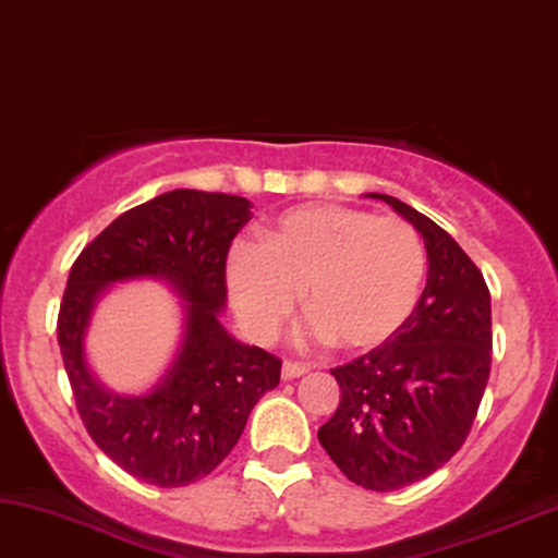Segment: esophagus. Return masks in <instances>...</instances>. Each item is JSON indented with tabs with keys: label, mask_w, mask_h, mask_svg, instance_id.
I'll use <instances>...</instances> for the list:
<instances>
[{
	"label": "esophagus",
	"mask_w": 558,
	"mask_h": 558,
	"mask_svg": "<svg viewBox=\"0 0 558 558\" xmlns=\"http://www.w3.org/2000/svg\"><path fill=\"white\" fill-rule=\"evenodd\" d=\"M308 373V365H299V362H283V369H280V377H283V380H295V377H301V375H306Z\"/></svg>",
	"instance_id": "34e87169"
}]
</instances>
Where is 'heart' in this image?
I'll return each mask as SVG.
<instances>
[{"label": "heart", "instance_id": "heart-1", "mask_svg": "<svg viewBox=\"0 0 558 558\" xmlns=\"http://www.w3.org/2000/svg\"><path fill=\"white\" fill-rule=\"evenodd\" d=\"M426 250L405 221L341 204H306L259 229V247L227 255V291L242 324L270 339L303 291L308 333L344 352L388 341L413 314Z\"/></svg>", "mask_w": 558, "mask_h": 558}]
</instances>
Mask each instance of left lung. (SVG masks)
Listing matches in <instances>:
<instances>
[{"label": "left lung", "instance_id": "left-lung-1", "mask_svg": "<svg viewBox=\"0 0 558 558\" xmlns=\"http://www.w3.org/2000/svg\"><path fill=\"white\" fill-rule=\"evenodd\" d=\"M365 196L421 234L428 278L385 344L331 369L341 400L318 441L354 485L392 493L447 464L470 434L489 380L493 308L485 278L454 236L388 193Z\"/></svg>", "mask_w": 558, "mask_h": 558}]
</instances>
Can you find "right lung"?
I'll return each mask as SVG.
<instances>
[{
    "instance_id": "1",
    "label": "right lung",
    "mask_w": 558,
    "mask_h": 558,
    "mask_svg": "<svg viewBox=\"0 0 558 558\" xmlns=\"http://www.w3.org/2000/svg\"><path fill=\"white\" fill-rule=\"evenodd\" d=\"M250 209L242 196L168 191L117 217L71 267L58 344L76 408L96 447L147 485L183 487L217 470L257 400L280 383L278 356L221 324L227 252ZM140 279L177 295L182 339L153 389L124 393L93 373L85 333L108 288Z\"/></svg>"
}]
</instances>
